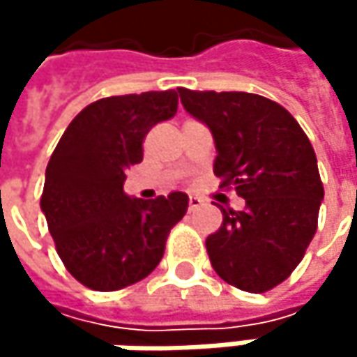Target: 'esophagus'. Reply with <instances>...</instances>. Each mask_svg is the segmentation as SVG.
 Masks as SVG:
<instances>
[{
  "label": "esophagus",
  "instance_id": "obj_1",
  "mask_svg": "<svg viewBox=\"0 0 357 357\" xmlns=\"http://www.w3.org/2000/svg\"><path fill=\"white\" fill-rule=\"evenodd\" d=\"M198 206H202V198H198V196H190V200H188V211H196Z\"/></svg>",
  "mask_w": 357,
  "mask_h": 357
}]
</instances>
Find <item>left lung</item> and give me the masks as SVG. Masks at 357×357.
<instances>
[{
  "label": "left lung",
  "instance_id": "left-lung-1",
  "mask_svg": "<svg viewBox=\"0 0 357 357\" xmlns=\"http://www.w3.org/2000/svg\"><path fill=\"white\" fill-rule=\"evenodd\" d=\"M178 93L213 134L215 176L246 200L242 211L221 206L223 223L206 238L211 264L238 289L268 291L291 275L317 234L324 190L314 149L294 115L266 97Z\"/></svg>",
  "mask_w": 357,
  "mask_h": 357
}]
</instances>
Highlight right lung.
Listing matches in <instances>:
<instances>
[{
	"instance_id": "obj_1",
	"label": "right lung",
	"mask_w": 357,
	"mask_h": 357,
	"mask_svg": "<svg viewBox=\"0 0 357 357\" xmlns=\"http://www.w3.org/2000/svg\"><path fill=\"white\" fill-rule=\"evenodd\" d=\"M176 113V91L95 101L72 119L49 159L40 211L70 275L95 291L149 277L188 211L183 192L155 200L123 192L126 172L142 161L144 136Z\"/></svg>"
}]
</instances>
